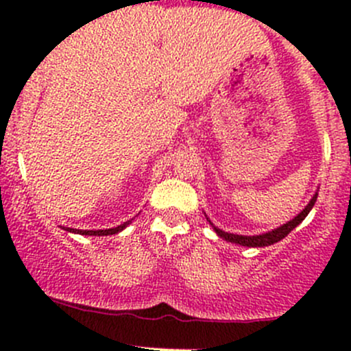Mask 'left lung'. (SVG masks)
<instances>
[{
  "label": "left lung",
  "mask_w": 351,
  "mask_h": 351,
  "mask_svg": "<svg viewBox=\"0 0 351 351\" xmlns=\"http://www.w3.org/2000/svg\"><path fill=\"white\" fill-rule=\"evenodd\" d=\"M317 192H319V190H317ZM317 192L314 193L313 198H311V200H309V204H307L306 207H304L302 210H300L299 214H297L295 217L292 219V221L285 222V224L278 226V228L271 229V231H268V232H261V234L243 236V234H232V232H226V231H222V229H219L217 226L212 224V221L207 217V215H205V217H207V221L210 222L212 229H214V231L217 232V236H221V238L226 239V241L239 244V246H247V247H263V246H270V244H275V243L280 241V239H284L285 236L289 234L290 231H293V229H295L297 226H299L300 222H302L304 219L307 217V214H309V212L313 210L314 204H316V200H317Z\"/></svg>",
  "instance_id": "obj_1"
}]
</instances>
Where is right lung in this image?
<instances>
[{
    "label": "right lung",
    "mask_w": 351,
    "mask_h": 351,
    "mask_svg": "<svg viewBox=\"0 0 351 351\" xmlns=\"http://www.w3.org/2000/svg\"><path fill=\"white\" fill-rule=\"evenodd\" d=\"M132 222V219L127 222H123V224L117 226V228H112V229H97V231H88V229H71V228H64L62 226V229L67 232H74V234H83V236H112V234H117V232L123 231V229L127 228V226Z\"/></svg>",
    "instance_id": "obj_1"
}]
</instances>
